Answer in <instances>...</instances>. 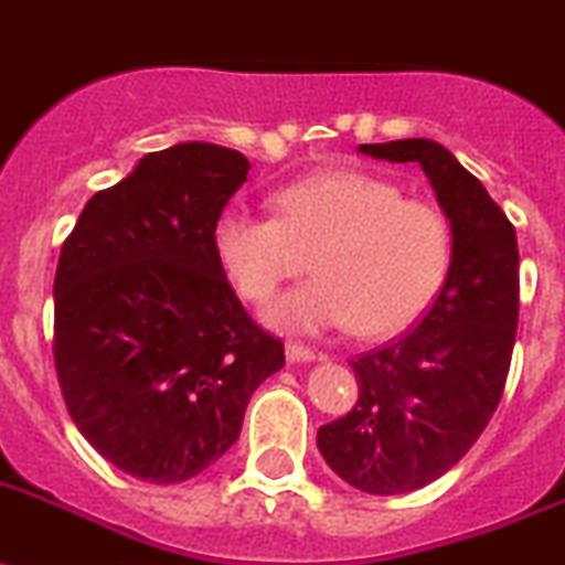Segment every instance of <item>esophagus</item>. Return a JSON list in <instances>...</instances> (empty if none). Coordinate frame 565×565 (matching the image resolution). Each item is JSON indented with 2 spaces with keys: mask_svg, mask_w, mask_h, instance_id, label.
<instances>
[{
  "mask_svg": "<svg viewBox=\"0 0 565 565\" xmlns=\"http://www.w3.org/2000/svg\"><path fill=\"white\" fill-rule=\"evenodd\" d=\"M286 358L291 363H311V361H317L320 355H317L315 349H309V347H300V343H288Z\"/></svg>",
  "mask_w": 565,
  "mask_h": 565,
  "instance_id": "obj_1",
  "label": "esophagus"
}]
</instances>
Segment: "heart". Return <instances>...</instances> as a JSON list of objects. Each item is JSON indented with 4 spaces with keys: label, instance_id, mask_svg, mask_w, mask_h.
I'll return each instance as SVG.
<instances>
[{
    "label": "heart",
    "instance_id": "heart-1",
    "mask_svg": "<svg viewBox=\"0 0 565 565\" xmlns=\"http://www.w3.org/2000/svg\"><path fill=\"white\" fill-rule=\"evenodd\" d=\"M274 202L279 218L222 210L213 256L250 302L271 300L311 256L317 277L265 311L277 329L311 334L352 323L361 338H393L439 297L454 236L436 204L361 170L311 172Z\"/></svg>",
    "mask_w": 565,
    "mask_h": 565
}]
</instances>
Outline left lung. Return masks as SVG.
Returning a JSON list of instances; mask_svg holds the SVG:
<instances>
[{
    "mask_svg": "<svg viewBox=\"0 0 565 565\" xmlns=\"http://www.w3.org/2000/svg\"><path fill=\"white\" fill-rule=\"evenodd\" d=\"M358 152L422 164L454 236L450 271L422 323L352 361L358 404L317 430L326 465L343 482L395 497L447 473L491 422L514 352L520 250L500 204L441 143L404 138Z\"/></svg>",
    "mask_w": 565,
    "mask_h": 565,
    "instance_id": "left-lung-1",
    "label": "left lung"
}]
</instances>
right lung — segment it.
<instances>
[{
	"label": "right lung",
	"mask_w": 565,
	"mask_h": 565,
	"mask_svg": "<svg viewBox=\"0 0 565 565\" xmlns=\"http://www.w3.org/2000/svg\"><path fill=\"white\" fill-rule=\"evenodd\" d=\"M248 170L218 143L149 152L88 199L60 250L65 407L97 454L143 482H188L222 459L254 390L286 363L213 256V222Z\"/></svg>",
	"instance_id": "right-lung-1"
}]
</instances>
